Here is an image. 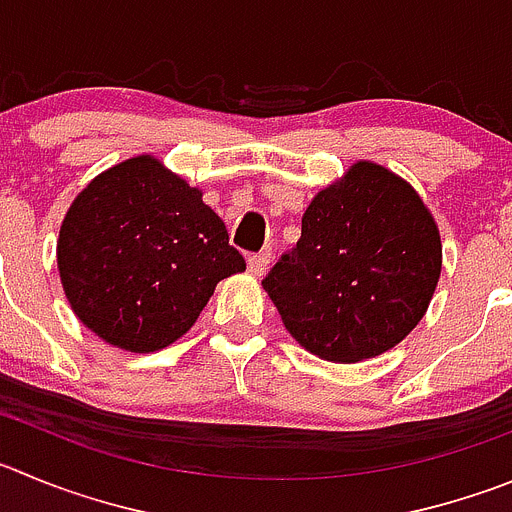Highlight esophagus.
<instances>
[{
	"mask_svg": "<svg viewBox=\"0 0 512 512\" xmlns=\"http://www.w3.org/2000/svg\"><path fill=\"white\" fill-rule=\"evenodd\" d=\"M267 267H270V252H255V255L247 257V270L255 275V278H262L267 272Z\"/></svg>",
	"mask_w": 512,
	"mask_h": 512,
	"instance_id": "esophagus-1",
	"label": "esophagus"
}]
</instances>
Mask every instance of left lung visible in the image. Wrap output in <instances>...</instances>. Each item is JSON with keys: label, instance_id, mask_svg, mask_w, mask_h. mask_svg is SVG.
Returning a JSON list of instances; mask_svg holds the SVG:
<instances>
[{"label": "left lung", "instance_id": "left-lung-1", "mask_svg": "<svg viewBox=\"0 0 512 512\" xmlns=\"http://www.w3.org/2000/svg\"><path fill=\"white\" fill-rule=\"evenodd\" d=\"M439 272V229L417 191L384 166L356 161L315 194L298 245L262 288L305 351L356 364L414 331Z\"/></svg>", "mask_w": 512, "mask_h": 512}]
</instances>
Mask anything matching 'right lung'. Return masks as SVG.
Segmentation results:
<instances>
[{
    "instance_id": "right-lung-1",
    "label": "right lung",
    "mask_w": 512,
    "mask_h": 512,
    "mask_svg": "<svg viewBox=\"0 0 512 512\" xmlns=\"http://www.w3.org/2000/svg\"><path fill=\"white\" fill-rule=\"evenodd\" d=\"M57 270L73 313L111 346L151 353L184 336L245 257L202 191L154 156L95 176L62 219Z\"/></svg>"
}]
</instances>
